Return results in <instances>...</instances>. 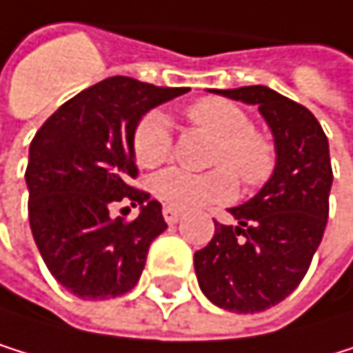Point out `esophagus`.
<instances>
[{
	"mask_svg": "<svg viewBox=\"0 0 353 353\" xmlns=\"http://www.w3.org/2000/svg\"><path fill=\"white\" fill-rule=\"evenodd\" d=\"M182 214H184V212L178 210V208H173V205H165V208H163V216H165V221H167L169 225L178 223V221L182 219Z\"/></svg>",
	"mask_w": 353,
	"mask_h": 353,
	"instance_id": "esophagus-1",
	"label": "esophagus"
}]
</instances>
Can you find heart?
Segmentation results:
<instances>
[{
    "label": "heart",
    "mask_w": 353,
    "mask_h": 353,
    "mask_svg": "<svg viewBox=\"0 0 353 353\" xmlns=\"http://www.w3.org/2000/svg\"><path fill=\"white\" fill-rule=\"evenodd\" d=\"M192 126L214 137L210 165L214 169L194 173L180 167L161 171L152 180V190L173 208H197L203 203L229 201L238 190V180L259 188L272 178L279 163V148L270 132L253 126V117L227 98L208 96L186 109ZM132 156L141 167H159L173 152V132L161 111H148L132 130Z\"/></svg>",
    "instance_id": "heart-1"
}]
</instances>
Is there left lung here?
Segmentation results:
<instances>
[{
	"label": "left lung",
	"mask_w": 353,
	"mask_h": 353,
	"mask_svg": "<svg viewBox=\"0 0 353 353\" xmlns=\"http://www.w3.org/2000/svg\"><path fill=\"white\" fill-rule=\"evenodd\" d=\"M257 105L279 148L276 171L234 225L214 221V236L194 253L201 292L216 307L259 313L290 296L307 274L330 212L332 165L326 132L296 100L263 85L216 90Z\"/></svg>",
	"instance_id": "8db88e82"
}]
</instances>
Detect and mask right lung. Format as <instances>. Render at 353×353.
<instances>
[{"label": "right lung", "instance_id": "1", "mask_svg": "<svg viewBox=\"0 0 353 353\" xmlns=\"http://www.w3.org/2000/svg\"><path fill=\"white\" fill-rule=\"evenodd\" d=\"M186 92L111 77L63 103L32 139L30 227L49 272L77 298L130 292L150 244L167 229L163 205L132 184L139 169L130 141L143 113ZM124 203L142 205L137 219H123Z\"/></svg>", "mask_w": 353, "mask_h": 353}]
</instances>
